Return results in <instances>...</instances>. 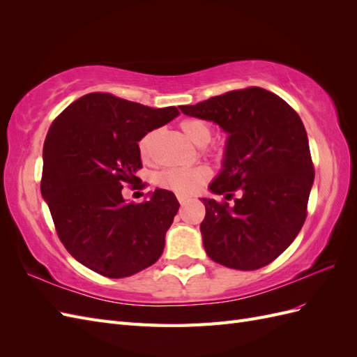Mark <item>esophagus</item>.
Here are the masks:
<instances>
[{
  "label": "esophagus",
  "mask_w": 357,
  "mask_h": 357,
  "mask_svg": "<svg viewBox=\"0 0 357 357\" xmlns=\"http://www.w3.org/2000/svg\"><path fill=\"white\" fill-rule=\"evenodd\" d=\"M177 199H178V202H180L181 205H185V204L189 201L188 197H183V195H177Z\"/></svg>",
  "instance_id": "esophagus-1"
}]
</instances>
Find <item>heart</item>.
Segmentation results:
<instances>
[{
  "mask_svg": "<svg viewBox=\"0 0 357 357\" xmlns=\"http://www.w3.org/2000/svg\"><path fill=\"white\" fill-rule=\"evenodd\" d=\"M183 134L186 135L188 139L193 144L199 147L207 146L211 142L213 129L208 122L202 121V119H183L178 123ZM158 138V131H149L142 135L138 139V153L144 162L152 160L155 152V143ZM211 177V171L204 167H193V168H168L160 171L156 174L155 181L156 185L162 189H167L177 193V195L189 197L198 192L205 183Z\"/></svg>",
  "mask_w": 357,
  "mask_h": 357,
  "instance_id": "heart-1",
  "label": "heart"
}]
</instances>
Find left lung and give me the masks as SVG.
Returning a JSON list of instances; mask_svg holds the SVG:
<instances>
[{
    "label": "left lung",
    "instance_id": "1",
    "mask_svg": "<svg viewBox=\"0 0 357 357\" xmlns=\"http://www.w3.org/2000/svg\"><path fill=\"white\" fill-rule=\"evenodd\" d=\"M180 110L228 134L223 168L210 190L226 199L241 192L234 205L201 198L205 252L214 262L241 271L271 264L304 225L314 181L301 117L278 95L256 86Z\"/></svg>",
    "mask_w": 357,
    "mask_h": 357
}]
</instances>
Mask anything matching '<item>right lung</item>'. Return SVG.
<instances>
[{"label": "right lung", "mask_w": 357, "mask_h": 357, "mask_svg": "<svg viewBox=\"0 0 357 357\" xmlns=\"http://www.w3.org/2000/svg\"><path fill=\"white\" fill-rule=\"evenodd\" d=\"M176 107L152 109L112 93L92 92L52 122L43 146L41 195L58 236L86 268L123 278L153 265L180 204L156 189L144 202H126L125 185L143 189L138 139L171 122Z\"/></svg>", "instance_id": "obj_1"}]
</instances>
